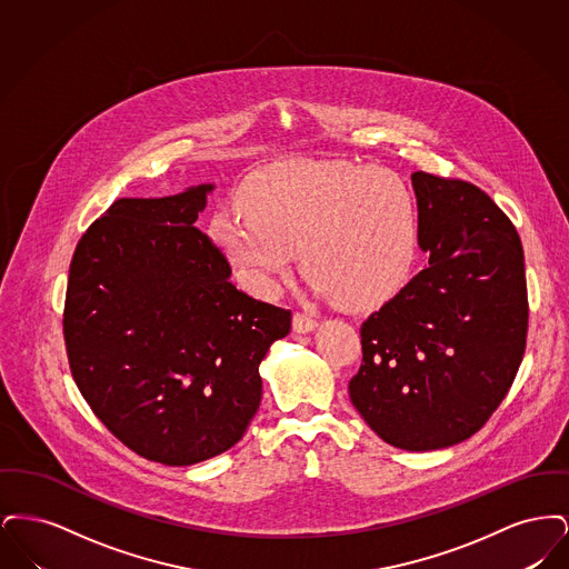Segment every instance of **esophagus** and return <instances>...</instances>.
Here are the masks:
<instances>
[{
    "mask_svg": "<svg viewBox=\"0 0 569 569\" xmlns=\"http://www.w3.org/2000/svg\"><path fill=\"white\" fill-rule=\"evenodd\" d=\"M292 326H295V332H298V335H305V332L316 330V328H318V322H316L309 313H305V311H297V313H295V318H292Z\"/></svg>",
    "mask_w": 569,
    "mask_h": 569,
    "instance_id": "1",
    "label": "esophagus"
}]
</instances>
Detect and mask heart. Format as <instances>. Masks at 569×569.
I'll return each instance as SVG.
<instances>
[{"instance_id":"1","label":"heart","mask_w":569,"mask_h":569,"mask_svg":"<svg viewBox=\"0 0 569 569\" xmlns=\"http://www.w3.org/2000/svg\"><path fill=\"white\" fill-rule=\"evenodd\" d=\"M228 262L262 295L300 247L316 295L371 307L397 295L418 249V202L406 179L348 162H292L256 179L247 207L213 217Z\"/></svg>"}]
</instances>
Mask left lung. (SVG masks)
<instances>
[{
    "mask_svg": "<svg viewBox=\"0 0 569 569\" xmlns=\"http://www.w3.org/2000/svg\"><path fill=\"white\" fill-rule=\"evenodd\" d=\"M418 244L429 267L360 328L350 399L390 446L450 448L503 401L527 341L525 256L485 191L413 172Z\"/></svg>",
    "mask_w": 569,
    "mask_h": 569,
    "instance_id": "obj_1",
    "label": "left lung"
}]
</instances>
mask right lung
I'll return each mask as SVG.
<instances>
[{"label": "right lung", "mask_w": 569, "mask_h": 569, "mask_svg": "<svg viewBox=\"0 0 569 569\" xmlns=\"http://www.w3.org/2000/svg\"><path fill=\"white\" fill-rule=\"evenodd\" d=\"M213 190L112 202L68 277L63 339L84 401L136 455L170 467L243 437L262 399L260 362L292 325L241 292L196 228Z\"/></svg>", "instance_id": "right-lung-1"}]
</instances>
